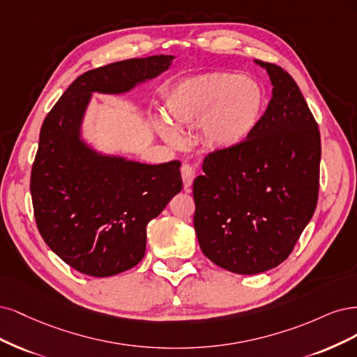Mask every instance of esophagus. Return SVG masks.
Instances as JSON below:
<instances>
[{"mask_svg":"<svg viewBox=\"0 0 357 357\" xmlns=\"http://www.w3.org/2000/svg\"><path fill=\"white\" fill-rule=\"evenodd\" d=\"M181 175H182V182H183V188L188 190L192 185V181L195 178V170L190 165H182L181 167Z\"/></svg>","mask_w":357,"mask_h":357,"instance_id":"1","label":"esophagus"}]
</instances>
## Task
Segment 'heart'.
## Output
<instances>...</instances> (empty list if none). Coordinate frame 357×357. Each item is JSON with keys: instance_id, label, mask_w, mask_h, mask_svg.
Here are the masks:
<instances>
[{"instance_id": "obj_1", "label": "heart", "mask_w": 357, "mask_h": 357, "mask_svg": "<svg viewBox=\"0 0 357 357\" xmlns=\"http://www.w3.org/2000/svg\"><path fill=\"white\" fill-rule=\"evenodd\" d=\"M157 129L165 141L178 144V129L199 124L202 142L215 151L245 144L266 111V93L255 79L229 73H208L182 79L169 91Z\"/></svg>"}]
</instances>
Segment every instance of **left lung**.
Instances as JSON below:
<instances>
[{"label":"left lung","mask_w":357,"mask_h":357,"mask_svg":"<svg viewBox=\"0 0 357 357\" xmlns=\"http://www.w3.org/2000/svg\"><path fill=\"white\" fill-rule=\"evenodd\" d=\"M267 71L273 96L240 146L206 155L192 183L203 254L224 270L258 274L282 264L312 220L319 194L320 132L294 78Z\"/></svg>","instance_id":"left-lung-1"}]
</instances>
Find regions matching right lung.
Returning a JSON list of instances; mask_svg holds the SVG:
<instances>
[{
  "instance_id": "obj_1",
  "label": "right lung",
  "mask_w": 357,
  "mask_h": 357,
  "mask_svg": "<svg viewBox=\"0 0 357 357\" xmlns=\"http://www.w3.org/2000/svg\"><path fill=\"white\" fill-rule=\"evenodd\" d=\"M175 56L128 59L90 70L65 90L40 132L31 172L38 231L77 271L108 278L145 255L146 225L182 190L181 163L145 165L103 154L83 139L93 93L121 95L167 71Z\"/></svg>"
}]
</instances>
